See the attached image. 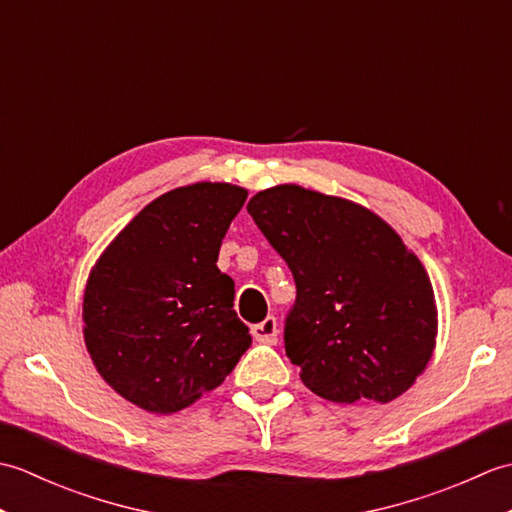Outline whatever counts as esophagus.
<instances>
[{"mask_svg":"<svg viewBox=\"0 0 512 512\" xmlns=\"http://www.w3.org/2000/svg\"><path fill=\"white\" fill-rule=\"evenodd\" d=\"M250 332H253V336H255V339H257L259 343H270V345L277 343L279 330H277L275 317H266L262 323L253 325V330H250Z\"/></svg>","mask_w":512,"mask_h":512,"instance_id":"1","label":"esophagus"}]
</instances>
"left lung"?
<instances>
[{
    "mask_svg": "<svg viewBox=\"0 0 512 512\" xmlns=\"http://www.w3.org/2000/svg\"><path fill=\"white\" fill-rule=\"evenodd\" d=\"M248 213L297 284L286 354L332 402H391L427 369L438 306L418 255L383 217L299 184L255 193Z\"/></svg>",
    "mask_w": 512,
    "mask_h": 512,
    "instance_id": "1",
    "label": "left lung"
}]
</instances>
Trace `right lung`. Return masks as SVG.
I'll return each instance as SVG.
<instances>
[{
    "label": "right lung",
    "mask_w": 512,
    "mask_h": 512,
    "mask_svg": "<svg viewBox=\"0 0 512 512\" xmlns=\"http://www.w3.org/2000/svg\"><path fill=\"white\" fill-rule=\"evenodd\" d=\"M248 198L193 182L149 202L90 268L83 339L96 372L149 413H173L220 387L250 347L235 284L217 255Z\"/></svg>",
    "instance_id": "1"
}]
</instances>
